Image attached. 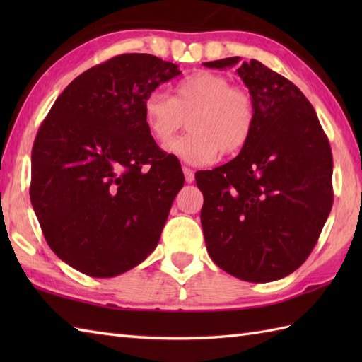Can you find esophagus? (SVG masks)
Masks as SVG:
<instances>
[{
	"mask_svg": "<svg viewBox=\"0 0 362 362\" xmlns=\"http://www.w3.org/2000/svg\"><path fill=\"white\" fill-rule=\"evenodd\" d=\"M182 171H183V174H185V182L187 183H193L194 182V171H193V169L183 166Z\"/></svg>",
	"mask_w": 362,
	"mask_h": 362,
	"instance_id": "1",
	"label": "esophagus"
}]
</instances>
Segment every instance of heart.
I'll return each instance as SVG.
<instances>
[{"label": "heart", "mask_w": 362, "mask_h": 362, "mask_svg": "<svg viewBox=\"0 0 362 362\" xmlns=\"http://www.w3.org/2000/svg\"><path fill=\"white\" fill-rule=\"evenodd\" d=\"M143 119L153 141L166 146L185 126L189 134L168 146L187 163L202 166L241 152L250 141L257 113L252 96L232 87L228 78L211 71H196L177 83L174 96L152 91L143 103Z\"/></svg>", "instance_id": "heart-1"}]
</instances>
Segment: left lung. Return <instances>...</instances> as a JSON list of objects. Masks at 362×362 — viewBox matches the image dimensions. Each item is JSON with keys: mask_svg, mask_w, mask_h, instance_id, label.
<instances>
[{"mask_svg": "<svg viewBox=\"0 0 362 362\" xmlns=\"http://www.w3.org/2000/svg\"><path fill=\"white\" fill-rule=\"evenodd\" d=\"M240 57L205 62L227 68ZM236 73L255 103V129L232 161L196 173L211 259L252 283L283 279L305 263L333 205V156L308 99L258 60Z\"/></svg>", "mask_w": 362, "mask_h": 362, "instance_id": "left-lung-1", "label": "left lung"}]
</instances>
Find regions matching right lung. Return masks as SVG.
<instances>
[{"instance_id": "1", "label": "right lung", "mask_w": 362, "mask_h": 362, "mask_svg": "<svg viewBox=\"0 0 362 362\" xmlns=\"http://www.w3.org/2000/svg\"><path fill=\"white\" fill-rule=\"evenodd\" d=\"M179 74L151 54L112 57L78 76L38 129L30 202L51 250L76 271L110 279L157 247L185 179L148 132L143 103Z\"/></svg>"}]
</instances>
